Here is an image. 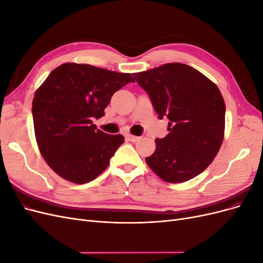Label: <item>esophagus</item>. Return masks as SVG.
Segmentation results:
<instances>
[{
	"instance_id": "1",
	"label": "esophagus",
	"mask_w": 263,
	"mask_h": 263,
	"mask_svg": "<svg viewBox=\"0 0 263 263\" xmlns=\"http://www.w3.org/2000/svg\"><path fill=\"white\" fill-rule=\"evenodd\" d=\"M126 138L128 139V140H130V141H133V142H136V141H138L141 137L134 136V135H126Z\"/></svg>"
}]
</instances>
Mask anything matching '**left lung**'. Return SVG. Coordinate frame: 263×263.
<instances>
[{
	"mask_svg": "<svg viewBox=\"0 0 263 263\" xmlns=\"http://www.w3.org/2000/svg\"><path fill=\"white\" fill-rule=\"evenodd\" d=\"M158 117L169 119V134L156 139L146 162L159 178L181 183L212 163L224 139L225 102L217 85L184 63H165L133 74Z\"/></svg>",
	"mask_w": 263,
	"mask_h": 263,
	"instance_id": "1",
	"label": "left lung"
}]
</instances>
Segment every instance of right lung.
<instances>
[{
	"label": "right lung",
	"instance_id": "1",
	"mask_svg": "<svg viewBox=\"0 0 263 263\" xmlns=\"http://www.w3.org/2000/svg\"><path fill=\"white\" fill-rule=\"evenodd\" d=\"M129 82L130 73L69 62L39 86L31 108L36 141L58 176L83 184L107 168L124 137L105 134L92 121L104 116L113 94Z\"/></svg>",
	"mask_w": 263,
	"mask_h": 263
}]
</instances>
